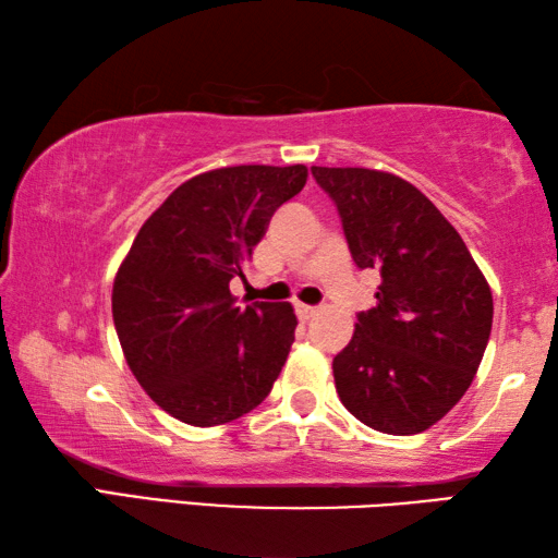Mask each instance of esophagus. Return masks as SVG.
Masks as SVG:
<instances>
[{
	"mask_svg": "<svg viewBox=\"0 0 558 558\" xmlns=\"http://www.w3.org/2000/svg\"><path fill=\"white\" fill-rule=\"evenodd\" d=\"M295 313H298L300 319H305V323H307V319H313L319 313V310L317 307H310V305H298Z\"/></svg>",
	"mask_w": 558,
	"mask_h": 558,
	"instance_id": "1",
	"label": "esophagus"
}]
</instances>
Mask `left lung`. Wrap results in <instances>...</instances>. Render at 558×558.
<instances>
[{"instance_id": "1", "label": "left lung", "mask_w": 558, "mask_h": 558, "mask_svg": "<svg viewBox=\"0 0 558 558\" xmlns=\"http://www.w3.org/2000/svg\"><path fill=\"white\" fill-rule=\"evenodd\" d=\"M335 202L359 270H376V307L356 315L335 356L344 409L374 430L413 436L468 391L493 329V292L446 216L401 177L313 167Z\"/></svg>"}]
</instances>
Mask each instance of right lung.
Listing matches in <instances>:
<instances>
[{"mask_svg":"<svg viewBox=\"0 0 558 558\" xmlns=\"http://www.w3.org/2000/svg\"><path fill=\"white\" fill-rule=\"evenodd\" d=\"M307 169L241 165L177 186L149 216L112 286V319L140 386L189 426H221L256 409L295 342L288 302L235 305L253 245Z\"/></svg>","mask_w":558,"mask_h":558,"instance_id":"obj_1","label":"right lung"}]
</instances>
